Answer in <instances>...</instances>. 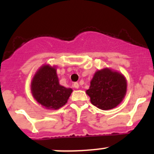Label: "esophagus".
<instances>
[{"instance_id": "34e87169", "label": "esophagus", "mask_w": 154, "mask_h": 154, "mask_svg": "<svg viewBox=\"0 0 154 154\" xmlns=\"http://www.w3.org/2000/svg\"><path fill=\"white\" fill-rule=\"evenodd\" d=\"M73 86H74L75 89H79V84L78 82H75V83L73 84Z\"/></svg>"}]
</instances>
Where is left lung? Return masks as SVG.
I'll return each instance as SVG.
<instances>
[{"label": "left lung", "mask_w": 154, "mask_h": 154, "mask_svg": "<svg viewBox=\"0 0 154 154\" xmlns=\"http://www.w3.org/2000/svg\"><path fill=\"white\" fill-rule=\"evenodd\" d=\"M127 90L125 76L117 71L104 68L96 71L86 94L92 105L103 110L116 107L123 101Z\"/></svg>", "instance_id": "1"}]
</instances>
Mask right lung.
Instances as JSON below:
<instances>
[{
    "label": "right lung",
    "mask_w": 154,
    "mask_h": 154,
    "mask_svg": "<svg viewBox=\"0 0 154 154\" xmlns=\"http://www.w3.org/2000/svg\"><path fill=\"white\" fill-rule=\"evenodd\" d=\"M56 66L42 65L31 82V92L34 99L48 109H58L65 106L72 92L71 88L59 84Z\"/></svg>",
    "instance_id": "right-lung-1"
}]
</instances>
